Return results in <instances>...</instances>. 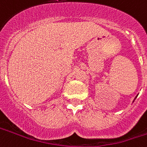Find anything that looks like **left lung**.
Here are the masks:
<instances>
[{"instance_id": "1", "label": "left lung", "mask_w": 147, "mask_h": 147, "mask_svg": "<svg viewBox=\"0 0 147 147\" xmlns=\"http://www.w3.org/2000/svg\"><path fill=\"white\" fill-rule=\"evenodd\" d=\"M137 96H138V95H136V97H135V98H134V99H133V102H134V100H135V99H136V97H137Z\"/></svg>"}]
</instances>
